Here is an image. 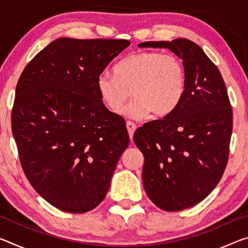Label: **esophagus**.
<instances>
[{
  "label": "esophagus",
  "mask_w": 248,
  "mask_h": 248,
  "mask_svg": "<svg viewBox=\"0 0 248 248\" xmlns=\"http://www.w3.org/2000/svg\"><path fill=\"white\" fill-rule=\"evenodd\" d=\"M127 129H128L130 139H132L133 133H134V131H136V129H137L136 124H133L132 121H127Z\"/></svg>",
  "instance_id": "esophagus-1"
}]
</instances>
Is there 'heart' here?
<instances>
[{"label":"heart","mask_w":248,"mask_h":248,"mask_svg":"<svg viewBox=\"0 0 248 248\" xmlns=\"http://www.w3.org/2000/svg\"><path fill=\"white\" fill-rule=\"evenodd\" d=\"M100 99L109 110L118 112L131 91L133 98L123 114L132 119L149 112L161 118L173 112L187 90V72L177 56L156 51L130 53L115 66V73L104 71L97 78Z\"/></svg>","instance_id":"b5f03b06"}]
</instances>
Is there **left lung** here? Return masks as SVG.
<instances>
[{
    "instance_id": "8db88e82",
    "label": "left lung",
    "mask_w": 248,
    "mask_h": 248,
    "mask_svg": "<svg viewBox=\"0 0 248 248\" xmlns=\"http://www.w3.org/2000/svg\"><path fill=\"white\" fill-rule=\"evenodd\" d=\"M139 47L169 48L186 68L187 90L179 106L133 136L144 156L146 195L159 209L180 211L203 200L222 178L229 161L232 107L219 69L198 45L178 38Z\"/></svg>"
}]
</instances>
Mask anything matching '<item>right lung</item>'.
Segmentation results:
<instances>
[{
	"label": "right lung",
	"instance_id": "add662e5",
	"mask_svg": "<svg viewBox=\"0 0 248 248\" xmlns=\"http://www.w3.org/2000/svg\"><path fill=\"white\" fill-rule=\"evenodd\" d=\"M129 45L59 38L20 74L11 119L20 165L35 190L62 211L97 207L128 148L125 121L105 106L96 82Z\"/></svg>",
	"mask_w": 248,
	"mask_h": 248
}]
</instances>
